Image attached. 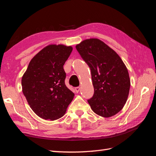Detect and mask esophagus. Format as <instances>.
I'll return each instance as SVG.
<instances>
[{"mask_svg": "<svg viewBox=\"0 0 156 156\" xmlns=\"http://www.w3.org/2000/svg\"><path fill=\"white\" fill-rule=\"evenodd\" d=\"M75 92H76L77 93H78V92H79V90H80V87H75Z\"/></svg>", "mask_w": 156, "mask_h": 156, "instance_id": "esophagus-1", "label": "esophagus"}]
</instances>
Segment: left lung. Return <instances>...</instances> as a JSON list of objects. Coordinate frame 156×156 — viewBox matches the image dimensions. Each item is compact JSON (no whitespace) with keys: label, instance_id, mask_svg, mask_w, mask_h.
I'll use <instances>...</instances> for the list:
<instances>
[{"label":"left lung","instance_id":"8db88e82","mask_svg":"<svg viewBox=\"0 0 156 156\" xmlns=\"http://www.w3.org/2000/svg\"><path fill=\"white\" fill-rule=\"evenodd\" d=\"M75 48L91 70L94 93L88 102L92 110L105 118L115 115L129 95L130 79L126 65L114 50L99 39L85 40Z\"/></svg>","mask_w":156,"mask_h":156}]
</instances>
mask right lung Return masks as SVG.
Segmentation results:
<instances>
[{
  "label": "right lung",
  "mask_w": 156,
  "mask_h": 156,
  "mask_svg": "<svg viewBox=\"0 0 156 156\" xmlns=\"http://www.w3.org/2000/svg\"><path fill=\"white\" fill-rule=\"evenodd\" d=\"M72 46L52 44L32 58L21 79L22 91L32 110L45 120L62 117L74 94L65 84L63 68Z\"/></svg>",
  "instance_id": "obj_1"
}]
</instances>
